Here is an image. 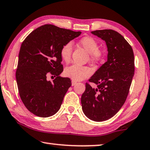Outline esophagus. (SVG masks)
<instances>
[{
	"label": "esophagus",
	"instance_id": "esophagus-1",
	"mask_svg": "<svg viewBox=\"0 0 150 150\" xmlns=\"http://www.w3.org/2000/svg\"><path fill=\"white\" fill-rule=\"evenodd\" d=\"M71 83H72V86H75L76 83H77V82L75 81H71Z\"/></svg>",
	"mask_w": 150,
	"mask_h": 150
}]
</instances>
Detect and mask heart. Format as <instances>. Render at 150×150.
I'll return each instance as SVG.
<instances>
[{"label": "heart", "mask_w": 150, "mask_h": 150, "mask_svg": "<svg viewBox=\"0 0 150 150\" xmlns=\"http://www.w3.org/2000/svg\"><path fill=\"white\" fill-rule=\"evenodd\" d=\"M79 44L86 52L89 53L90 62L98 64L103 60L105 56V51L103 48L98 47V43L92 37H84L79 40ZM73 51V45L71 43H67L62 46L60 49V57L65 62L70 60ZM92 71L89 67L86 66L73 64L67 67L64 71L65 77L70 78L73 81H81L90 77Z\"/></svg>", "instance_id": "b5f03b06"}]
</instances>
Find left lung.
Masks as SVG:
<instances>
[{"mask_svg": "<svg viewBox=\"0 0 150 150\" xmlns=\"http://www.w3.org/2000/svg\"><path fill=\"white\" fill-rule=\"evenodd\" d=\"M106 42L108 57L86 83L81 103L84 114L96 122L105 121L116 114L129 93L134 71L132 48L119 33L111 29L92 31Z\"/></svg>", "mask_w": 150, "mask_h": 150, "instance_id": "left-lung-1", "label": "left lung"}]
</instances>
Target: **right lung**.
Returning <instances> with one entry per match:
<instances>
[{
    "mask_svg": "<svg viewBox=\"0 0 150 150\" xmlns=\"http://www.w3.org/2000/svg\"><path fill=\"white\" fill-rule=\"evenodd\" d=\"M81 33L45 24L33 30L22 42L16 81L21 100L34 115L47 117L60 109L71 86L69 78L60 76L63 71L60 49ZM49 76L55 77L53 82L47 79Z\"/></svg>",
    "mask_w": 150,
    "mask_h": 150,
    "instance_id": "right-lung-1",
    "label": "right lung"
}]
</instances>
